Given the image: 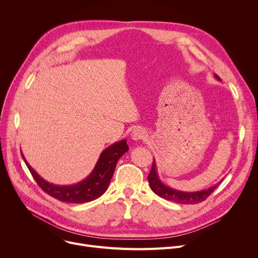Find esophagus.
<instances>
[{"instance_id":"1","label":"esophagus","mask_w":258,"mask_h":258,"mask_svg":"<svg viewBox=\"0 0 258 258\" xmlns=\"http://www.w3.org/2000/svg\"><path fill=\"white\" fill-rule=\"evenodd\" d=\"M132 139L135 140V141H139V140H142L144 139V137L146 136L145 135V132L142 130V128H135L133 132H132Z\"/></svg>"}]
</instances>
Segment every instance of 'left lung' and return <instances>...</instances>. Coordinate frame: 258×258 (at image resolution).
<instances>
[{
	"label": "left lung",
	"mask_w": 258,
	"mask_h": 258,
	"mask_svg": "<svg viewBox=\"0 0 258 258\" xmlns=\"http://www.w3.org/2000/svg\"><path fill=\"white\" fill-rule=\"evenodd\" d=\"M215 77L220 79L218 75H215ZM148 183H150V187L152 188V190L159 196L162 199H165L174 203H178V204H198V203H201L203 201H205L214 190L215 188L222 183L220 181L218 184H215L208 189H205V190H201V191H194V192H187V191H180V190H175V189H172L168 187L167 185L163 184L160 179L157 172V166H156V160L154 159L153 161V165L150 174H148Z\"/></svg>",
	"instance_id": "left-lung-1"
}]
</instances>
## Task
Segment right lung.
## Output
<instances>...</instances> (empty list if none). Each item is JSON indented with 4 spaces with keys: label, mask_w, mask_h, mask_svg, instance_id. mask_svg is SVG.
I'll list each match as a JSON object with an SVG mask.
<instances>
[{
    "label": "right lung",
    "mask_w": 258,
    "mask_h": 258,
    "mask_svg": "<svg viewBox=\"0 0 258 258\" xmlns=\"http://www.w3.org/2000/svg\"><path fill=\"white\" fill-rule=\"evenodd\" d=\"M127 151L128 145L125 139L108 146L101 153L96 165H95L93 171L90 173L88 178L77 184L67 186L54 185L45 181L27 163L23 155L22 157L38 186L47 195L60 202L71 203V204H80V203H87L96 200L105 192L113 177L118 160Z\"/></svg>",
    "instance_id": "add662e5"
}]
</instances>
